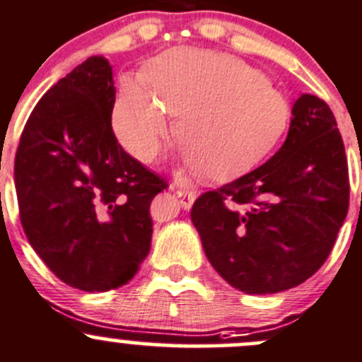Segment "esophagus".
Wrapping results in <instances>:
<instances>
[{"mask_svg":"<svg viewBox=\"0 0 362 362\" xmlns=\"http://www.w3.org/2000/svg\"><path fill=\"white\" fill-rule=\"evenodd\" d=\"M170 189H173L174 193L177 195V199H180V204L185 209H189L193 206V202H195L197 199V192L195 189H189V188H182L181 185H177V182H173L170 185Z\"/></svg>","mask_w":362,"mask_h":362,"instance_id":"obj_1","label":"esophagus"}]
</instances>
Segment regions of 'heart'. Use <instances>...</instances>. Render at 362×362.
<instances>
[{"mask_svg": "<svg viewBox=\"0 0 362 362\" xmlns=\"http://www.w3.org/2000/svg\"><path fill=\"white\" fill-rule=\"evenodd\" d=\"M150 88L125 78L111 111L122 148L141 162L158 153L173 130L189 169L212 181L247 173L277 146L291 107L247 62L199 48H173L144 68Z\"/></svg>", "mask_w": 362, "mask_h": 362, "instance_id": "b5f03b06", "label": "heart"}]
</instances>
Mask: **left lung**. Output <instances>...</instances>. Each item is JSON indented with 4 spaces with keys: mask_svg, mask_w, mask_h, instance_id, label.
Segmentation results:
<instances>
[{
    "mask_svg": "<svg viewBox=\"0 0 362 362\" xmlns=\"http://www.w3.org/2000/svg\"><path fill=\"white\" fill-rule=\"evenodd\" d=\"M349 165L333 111L303 94L288 137L267 163L192 207L214 270L247 294L286 291L329 256L349 211Z\"/></svg>",
    "mask_w": 362,
    "mask_h": 362,
    "instance_id": "obj_1",
    "label": "left lung"
}]
</instances>
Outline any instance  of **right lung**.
Wrapping results in <instances>:
<instances>
[{"instance_id": "1", "label": "right lung", "mask_w": 362, "mask_h": 362, "mask_svg": "<svg viewBox=\"0 0 362 362\" xmlns=\"http://www.w3.org/2000/svg\"><path fill=\"white\" fill-rule=\"evenodd\" d=\"M115 98L110 62L87 59L38 100L15 155L29 244L62 282L87 293L134 277L150 252V204L167 188L115 137Z\"/></svg>"}]
</instances>
